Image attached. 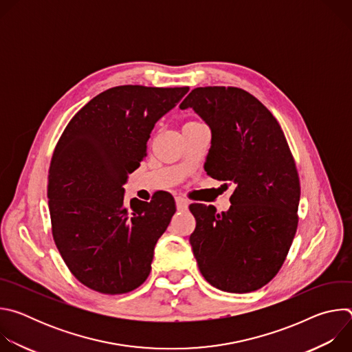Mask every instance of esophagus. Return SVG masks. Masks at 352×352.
<instances>
[{
  "label": "esophagus",
  "mask_w": 352,
  "mask_h": 352,
  "mask_svg": "<svg viewBox=\"0 0 352 352\" xmlns=\"http://www.w3.org/2000/svg\"><path fill=\"white\" fill-rule=\"evenodd\" d=\"M177 209L178 210H186L188 209V205H189V202L188 200L185 199V197H177Z\"/></svg>",
  "instance_id": "esophagus-1"
}]
</instances>
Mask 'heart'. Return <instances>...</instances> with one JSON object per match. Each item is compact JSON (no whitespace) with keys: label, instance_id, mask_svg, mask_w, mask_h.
Wrapping results in <instances>:
<instances>
[{"label":"heart","instance_id":"1","mask_svg":"<svg viewBox=\"0 0 352 352\" xmlns=\"http://www.w3.org/2000/svg\"><path fill=\"white\" fill-rule=\"evenodd\" d=\"M188 124H197L196 121H192V122H188Z\"/></svg>","mask_w":352,"mask_h":352}]
</instances>
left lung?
<instances>
[{
    "instance_id": "left-lung-1",
    "label": "left lung",
    "mask_w": 352,
    "mask_h": 352,
    "mask_svg": "<svg viewBox=\"0 0 352 352\" xmlns=\"http://www.w3.org/2000/svg\"><path fill=\"white\" fill-rule=\"evenodd\" d=\"M179 109H193L212 131L206 173L235 185L227 212L189 206L199 270L221 291L259 289L278 273L298 227L299 177L284 132L256 97L238 87H196Z\"/></svg>"
}]
</instances>
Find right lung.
I'll list each match as a JSON object with an SVG mask.
<instances>
[{
	"instance_id": "right-lung-1",
	"label": "right lung",
	"mask_w": 352,
	"mask_h": 352,
	"mask_svg": "<svg viewBox=\"0 0 352 352\" xmlns=\"http://www.w3.org/2000/svg\"><path fill=\"white\" fill-rule=\"evenodd\" d=\"M189 87L116 86L93 97L64 129L48 171L54 242L71 273L102 294L144 283L155 246L175 213L173 195L124 200L155 124Z\"/></svg>"
}]
</instances>
